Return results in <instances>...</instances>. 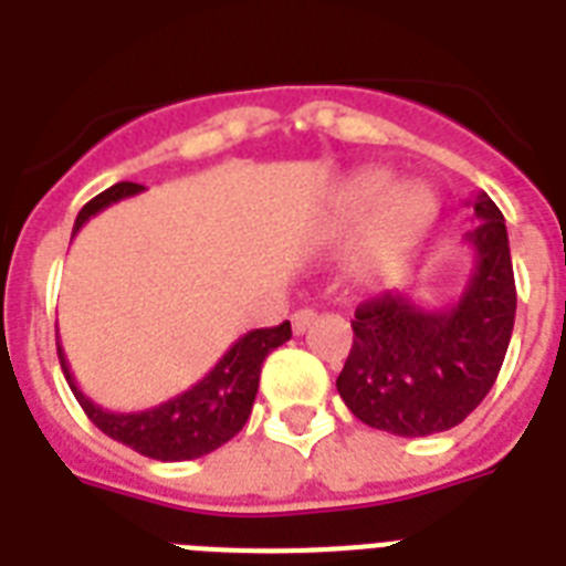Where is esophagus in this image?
<instances>
[{
  "label": "esophagus",
  "instance_id": "34e87169",
  "mask_svg": "<svg viewBox=\"0 0 566 566\" xmlns=\"http://www.w3.org/2000/svg\"><path fill=\"white\" fill-rule=\"evenodd\" d=\"M314 319H317V314H314V311H311V308H300V311H296V314H293V317H291L293 335H305V332H308V328L314 326Z\"/></svg>",
  "mask_w": 566,
  "mask_h": 566
}]
</instances>
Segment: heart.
Wrapping results in <instances>:
<instances>
[{"instance_id": "obj_1", "label": "heart", "mask_w": 566, "mask_h": 566, "mask_svg": "<svg viewBox=\"0 0 566 566\" xmlns=\"http://www.w3.org/2000/svg\"><path fill=\"white\" fill-rule=\"evenodd\" d=\"M438 217V196L426 181H399L387 170H364L346 185L335 211L337 231L364 226L355 243V273L378 282L396 275Z\"/></svg>"}]
</instances>
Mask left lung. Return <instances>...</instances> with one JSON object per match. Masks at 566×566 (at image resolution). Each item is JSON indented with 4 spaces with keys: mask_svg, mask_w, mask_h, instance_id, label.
<instances>
[{
    "mask_svg": "<svg viewBox=\"0 0 566 566\" xmlns=\"http://www.w3.org/2000/svg\"><path fill=\"white\" fill-rule=\"evenodd\" d=\"M464 234L475 266L461 300L422 308L405 291L361 302L353 349L337 376L346 408L399 438L438 434L479 408L509 353L517 311L505 217L484 190Z\"/></svg>",
    "mask_w": 566,
    "mask_h": 566,
    "instance_id": "8db88e82",
    "label": "left lung"
}]
</instances>
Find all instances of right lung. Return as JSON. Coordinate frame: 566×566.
Here are the masks:
<instances>
[{"mask_svg":"<svg viewBox=\"0 0 566 566\" xmlns=\"http://www.w3.org/2000/svg\"><path fill=\"white\" fill-rule=\"evenodd\" d=\"M140 190L144 188L135 181H119L114 188L102 190L96 199H91L78 211L73 234L91 220L93 213H99L102 208H108L119 199L140 193ZM287 340H291L287 319L282 326L252 328L243 337H238L229 353L213 364V370L202 381H196L190 390L172 396L155 408L132 413L108 411V408L93 402L91 396H84L82 387L75 385L73 373H70L61 344H57V358H61L66 385L96 429H102L119 443H126L140 455L155 458V461H190V458H202L213 449H220L243 429V422L252 413V402H255L261 364H264L266 355Z\"/></svg>","mask_w":566,"mask_h":566,"instance_id":"obj_1","label":"right lung"}]
</instances>
